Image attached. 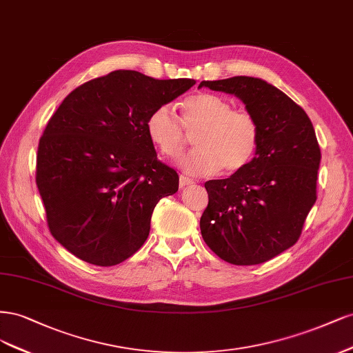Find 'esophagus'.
Returning <instances> with one entry per match:
<instances>
[{
  "mask_svg": "<svg viewBox=\"0 0 353 353\" xmlns=\"http://www.w3.org/2000/svg\"><path fill=\"white\" fill-rule=\"evenodd\" d=\"M192 183H193V180L189 179V177H186V176H180V177H179V186H180V188H185V186L192 185Z\"/></svg>",
  "mask_w": 353,
  "mask_h": 353,
  "instance_id": "esophagus-1",
  "label": "esophagus"
}]
</instances>
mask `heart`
Here are the masks:
<instances>
[{
	"instance_id": "obj_1",
	"label": "heart",
	"mask_w": 353,
	"mask_h": 353,
	"mask_svg": "<svg viewBox=\"0 0 353 353\" xmlns=\"http://www.w3.org/2000/svg\"><path fill=\"white\" fill-rule=\"evenodd\" d=\"M152 145L167 158L177 157L195 134L196 150L177 160L190 176H211L224 167L227 173L242 170L256 151L259 128L246 110H233L232 102L217 94L202 92L186 98L180 119L170 105L157 107L146 120Z\"/></svg>"
}]
</instances>
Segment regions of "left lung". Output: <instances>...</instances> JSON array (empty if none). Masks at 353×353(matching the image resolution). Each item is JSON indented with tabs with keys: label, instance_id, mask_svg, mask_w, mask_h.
<instances>
[{
	"label": "left lung",
	"instance_id": "1",
	"mask_svg": "<svg viewBox=\"0 0 353 353\" xmlns=\"http://www.w3.org/2000/svg\"><path fill=\"white\" fill-rule=\"evenodd\" d=\"M202 86L241 99L258 123L259 139L242 170L205 183L210 201L201 234L227 263H265L298 242L316 201L321 152L314 126L296 102L263 79L236 76Z\"/></svg>",
	"mask_w": 353,
	"mask_h": 353
}]
</instances>
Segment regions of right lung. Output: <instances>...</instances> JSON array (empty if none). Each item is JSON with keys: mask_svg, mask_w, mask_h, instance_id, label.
I'll return each instance as SVG.
<instances>
[{"mask_svg": "<svg viewBox=\"0 0 353 353\" xmlns=\"http://www.w3.org/2000/svg\"><path fill=\"white\" fill-rule=\"evenodd\" d=\"M195 85L116 70L64 98L43 130L37 186L51 234L74 256L111 267L146 241L154 208L179 189L158 161L146 120Z\"/></svg>", "mask_w": 353, "mask_h": 353, "instance_id": "obj_1", "label": "right lung"}]
</instances>
